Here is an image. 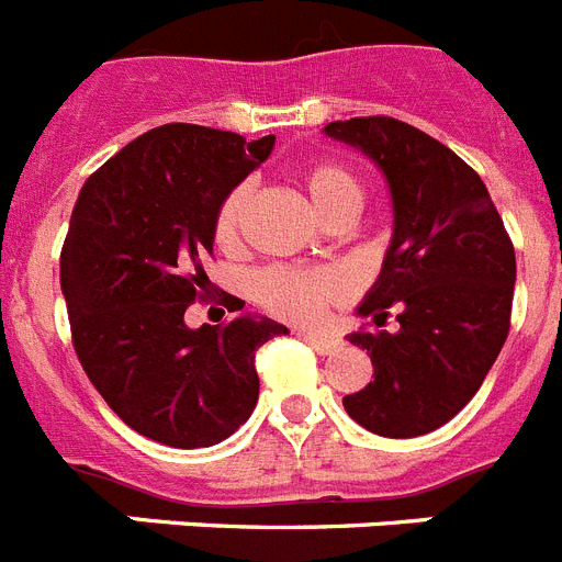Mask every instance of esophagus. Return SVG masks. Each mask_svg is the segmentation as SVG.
Here are the masks:
<instances>
[{
	"instance_id": "esophagus-1",
	"label": "esophagus",
	"mask_w": 562,
	"mask_h": 562,
	"mask_svg": "<svg viewBox=\"0 0 562 562\" xmlns=\"http://www.w3.org/2000/svg\"><path fill=\"white\" fill-rule=\"evenodd\" d=\"M301 338L310 344V347L315 349V352L321 355H333L335 349L340 347V340L335 338V335H327V333H313V329H304V333H299Z\"/></svg>"
}]
</instances>
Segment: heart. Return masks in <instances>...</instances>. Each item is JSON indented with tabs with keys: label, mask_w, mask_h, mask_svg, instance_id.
Here are the masks:
<instances>
[{
	"label": "heart",
	"mask_w": 562,
	"mask_h": 562,
	"mask_svg": "<svg viewBox=\"0 0 562 562\" xmlns=\"http://www.w3.org/2000/svg\"><path fill=\"white\" fill-rule=\"evenodd\" d=\"M299 181L315 213L327 224L352 222L358 210H361V184L338 161L313 158V161H306L301 167ZM249 195L252 193H249L247 184H235L215 210L213 238L224 252H233V249L241 247ZM252 292H256V301L267 313L295 321V324H313V321L327 313L329 306L347 299L349 281L338 270H329V267H286V263H278V267H267V270L258 272Z\"/></svg>",
	"instance_id": "obj_1"
}]
</instances>
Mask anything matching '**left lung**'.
Segmentation results:
<instances>
[{"mask_svg":"<svg viewBox=\"0 0 562 562\" xmlns=\"http://www.w3.org/2000/svg\"><path fill=\"white\" fill-rule=\"evenodd\" d=\"M383 170L395 235L358 313L383 327L347 335L372 358V378L344 409L383 438H418L449 424L481 390L512 327L515 244L472 167L438 138L392 116L329 122Z\"/></svg>","mask_w":562,"mask_h":562,"instance_id":"1","label":"left lung"}]
</instances>
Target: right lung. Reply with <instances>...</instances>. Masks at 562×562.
<instances>
[{
  "mask_svg": "<svg viewBox=\"0 0 562 562\" xmlns=\"http://www.w3.org/2000/svg\"><path fill=\"white\" fill-rule=\"evenodd\" d=\"M272 144L161 124L104 161L70 215L59 276L79 363L124 424L172 449L229 438L258 404V347L286 335L252 315L184 324L210 295L215 210Z\"/></svg>",
  "mask_w": 562,
  "mask_h": 562,
  "instance_id": "add662e5",
  "label": "right lung"
}]
</instances>
